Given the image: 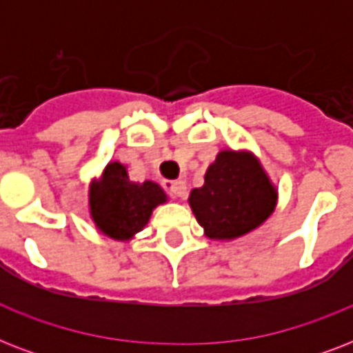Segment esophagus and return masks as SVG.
I'll return each instance as SVG.
<instances>
[{
  "mask_svg": "<svg viewBox=\"0 0 353 353\" xmlns=\"http://www.w3.org/2000/svg\"><path fill=\"white\" fill-rule=\"evenodd\" d=\"M170 192L172 196H176V198H185V196H187V183L174 181L170 185Z\"/></svg>",
  "mask_w": 353,
  "mask_h": 353,
  "instance_id": "obj_1",
  "label": "esophagus"
}]
</instances>
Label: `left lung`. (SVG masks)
Here are the masks:
<instances>
[{"label":"left lung","mask_w":353,"mask_h":353,"mask_svg":"<svg viewBox=\"0 0 353 353\" xmlns=\"http://www.w3.org/2000/svg\"><path fill=\"white\" fill-rule=\"evenodd\" d=\"M279 201L262 163L251 150H221L194 188L188 205L207 238L236 240L265 223Z\"/></svg>","instance_id":"8db88e82"}]
</instances>
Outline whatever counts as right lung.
<instances>
[{
  "label": "right lung",
  "instance_id": "right-lung-1",
  "mask_svg": "<svg viewBox=\"0 0 353 353\" xmlns=\"http://www.w3.org/2000/svg\"><path fill=\"white\" fill-rule=\"evenodd\" d=\"M90 218L108 238L130 241L150 221L155 207L168 196L157 183H135L128 177L126 165L110 161L99 177L90 183Z\"/></svg>",
  "mask_w": 353,
  "mask_h": 353
}]
</instances>
